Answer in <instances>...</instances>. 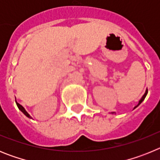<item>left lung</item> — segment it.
<instances>
[{
    "label": "left lung",
    "instance_id": "1",
    "mask_svg": "<svg viewBox=\"0 0 160 160\" xmlns=\"http://www.w3.org/2000/svg\"><path fill=\"white\" fill-rule=\"evenodd\" d=\"M147 94H148V90H146V92H145V94H144V95H143V96H142V98H141V99H140V100H139V102H138V105H137V106H136V107H135V108H136V107H138V105H139V104H140V103H141V102H142V101H143V100H144V98H145V97H146ZM135 108H134V109H135ZM111 113H112V114H114V112H111Z\"/></svg>",
    "mask_w": 160,
    "mask_h": 160
}]
</instances>
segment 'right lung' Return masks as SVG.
I'll return each mask as SVG.
<instances>
[{"label":"right lung","mask_w":160,"mask_h":160,"mask_svg":"<svg viewBox=\"0 0 160 160\" xmlns=\"http://www.w3.org/2000/svg\"><path fill=\"white\" fill-rule=\"evenodd\" d=\"M16 103H17V106H18V108H19V110H21V111H22L24 114H25V115H26V116H27L28 118H31L30 115H29V114H28V113L26 112V111H25V109H24V107H22V105H20L19 103L17 102H16Z\"/></svg>","instance_id":"right-lung-1"}]
</instances>
